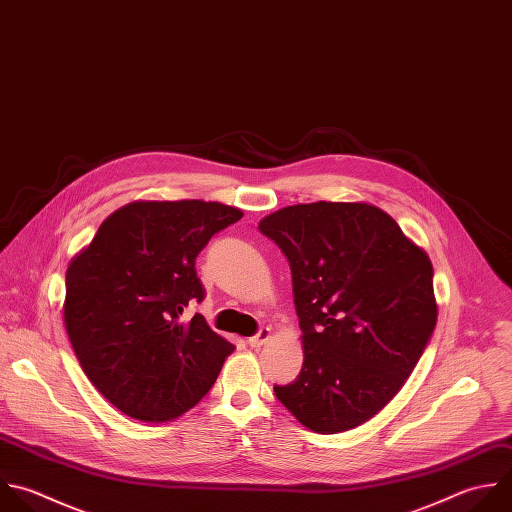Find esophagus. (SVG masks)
I'll use <instances>...</instances> for the list:
<instances>
[{
	"mask_svg": "<svg viewBox=\"0 0 512 512\" xmlns=\"http://www.w3.org/2000/svg\"><path fill=\"white\" fill-rule=\"evenodd\" d=\"M270 336H272V332H270V328H260V332L256 334V336H252V338H248V344L252 346V348H260L262 344H266L268 340H270Z\"/></svg>",
	"mask_w": 512,
	"mask_h": 512,
	"instance_id": "obj_1",
	"label": "esophagus"
}]
</instances>
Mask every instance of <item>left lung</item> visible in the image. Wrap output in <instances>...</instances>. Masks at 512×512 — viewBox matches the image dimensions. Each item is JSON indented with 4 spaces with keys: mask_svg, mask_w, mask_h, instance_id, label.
Listing matches in <instances>:
<instances>
[{
    "mask_svg": "<svg viewBox=\"0 0 512 512\" xmlns=\"http://www.w3.org/2000/svg\"><path fill=\"white\" fill-rule=\"evenodd\" d=\"M258 228L288 258L304 348L276 398L314 432L360 426L398 394L432 336L430 258L364 202L296 204Z\"/></svg>",
    "mask_w": 512,
    "mask_h": 512,
    "instance_id": "obj_1",
    "label": "left lung"
}]
</instances>
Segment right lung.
I'll return each instance as SVG.
<instances>
[{
	"label": "right lung",
	"instance_id": "obj_1",
	"mask_svg": "<svg viewBox=\"0 0 512 512\" xmlns=\"http://www.w3.org/2000/svg\"><path fill=\"white\" fill-rule=\"evenodd\" d=\"M242 210L204 200L132 202L110 214L66 272L64 324L90 382L124 414L166 422L196 406L234 344L202 314L196 256Z\"/></svg>",
	"mask_w": 512,
	"mask_h": 512
}]
</instances>
